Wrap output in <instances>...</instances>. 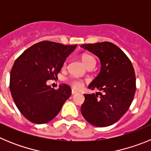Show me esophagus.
Segmentation results:
<instances>
[{"label":"esophagus","mask_w":151,"mask_h":151,"mask_svg":"<svg viewBox=\"0 0 151 151\" xmlns=\"http://www.w3.org/2000/svg\"><path fill=\"white\" fill-rule=\"evenodd\" d=\"M76 93H77L76 91L73 90H73H72V94H76Z\"/></svg>","instance_id":"obj_1"}]
</instances>
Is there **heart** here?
Listing matches in <instances>:
<instances>
[{"label": "heart", "mask_w": 151, "mask_h": 151, "mask_svg": "<svg viewBox=\"0 0 151 151\" xmlns=\"http://www.w3.org/2000/svg\"><path fill=\"white\" fill-rule=\"evenodd\" d=\"M81 60H82V63H83L84 65L86 67H88V66L91 65V64H95V59H94V57H93L90 54H83L82 55V57H81ZM69 82L76 89L82 88V87L83 86V82H82V80L78 79V78H71V79L69 80Z\"/></svg>", "instance_id": "heart-1"}]
</instances>
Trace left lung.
I'll list each match as a JSON object with an SVG mask.
<instances>
[{
    "mask_svg": "<svg viewBox=\"0 0 151 151\" xmlns=\"http://www.w3.org/2000/svg\"><path fill=\"white\" fill-rule=\"evenodd\" d=\"M80 47L97 56L101 61L99 74L88 88L104 91L103 94L101 92L84 94L82 116L97 127L113 125L129 110L134 98L136 79L132 64L119 47L108 41Z\"/></svg>",
    "mask_w": 151,
    "mask_h": 151,
    "instance_id": "left-lung-1",
    "label": "left lung"
}]
</instances>
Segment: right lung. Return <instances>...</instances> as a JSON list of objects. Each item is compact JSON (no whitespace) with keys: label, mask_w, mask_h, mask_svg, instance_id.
<instances>
[{"label":"right lung","mask_w":151,"mask_h":151,"mask_svg":"<svg viewBox=\"0 0 151 151\" xmlns=\"http://www.w3.org/2000/svg\"><path fill=\"white\" fill-rule=\"evenodd\" d=\"M77 45L41 41L26 50L10 72V89L18 110L30 122L44 124L59 113L71 95L66 84L54 90L47 81L57 77L66 59Z\"/></svg>","instance_id":"obj_1"}]
</instances>
